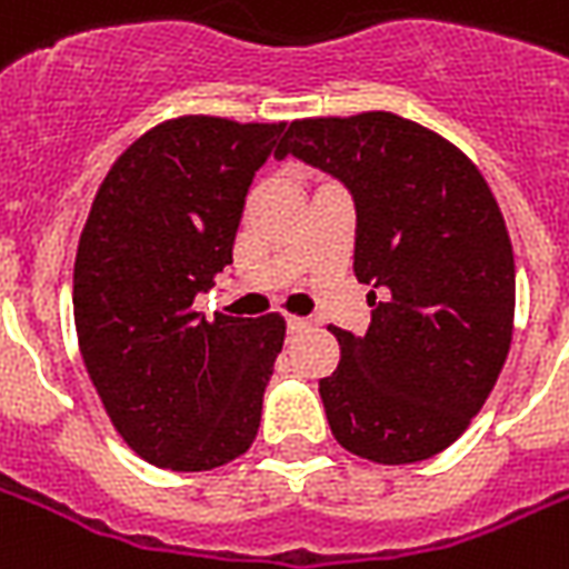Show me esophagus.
I'll return each instance as SVG.
<instances>
[{
    "instance_id": "34e87169",
    "label": "esophagus",
    "mask_w": 569,
    "mask_h": 569,
    "mask_svg": "<svg viewBox=\"0 0 569 569\" xmlns=\"http://www.w3.org/2000/svg\"><path fill=\"white\" fill-rule=\"evenodd\" d=\"M286 328H289V335H301L305 328H310V322H307V319H301V317H289V319H286Z\"/></svg>"
}]
</instances>
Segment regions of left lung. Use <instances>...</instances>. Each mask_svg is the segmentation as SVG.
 <instances>
[{
  "instance_id": "8db88e82",
  "label": "left lung",
  "mask_w": 569,
  "mask_h": 569,
  "mask_svg": "<svg viewBox=\"0 0 569 569\" xmlns=\"http://www.w3.org/2000/svg\"><path fill=\"white\" fill-rule=\"evenodd\" d=\"M338 178L356 204L365 335L331 328L340 365L319 380L331 435L352 456L413 465L465 435L512 340L516 262L479 168L389 111L296 120L277 156Z\"/></svg>"
}]
</instances>
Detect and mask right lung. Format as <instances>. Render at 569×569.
<instances>
[{"label":"right lung","mask_w":569,"mask_h":569,"mask_svg":"<svg viewBox=\"0 0 569 569\" xmlns=\"http://www.w3.org/2000/svg\"><path fill=\"white\" fill-rule=\"evenodd\" d=\"M283 132L178 117L96 192L74 259L78 343L117 435L156 467L213 470L256 440L283 317L208 322L192 301L231 264L250 183Z\"/></svg>","instance_id":"add662e5"}]
</instances>
